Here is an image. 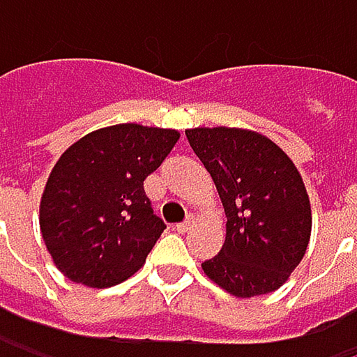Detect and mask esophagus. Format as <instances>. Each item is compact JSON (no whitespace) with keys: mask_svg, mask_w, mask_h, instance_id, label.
Here are the masks:
<instances>
[{"mask_svg":"<svg viewBox=\"0 0 357 357\" xmlns=\"http://www.w3.org/2000/svg\"><path fill=\"white\" fill-rule=\"evenodd\" d=\"M192 225H194V219H192V217H188L183 223H178V225H176V229H178L179 234H185V231H190V229H192Z\"/></svg>","mask_w":357,"mask_h":357,"instance_id":"1","label":"esophagus"}]
</instances>
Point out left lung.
Returning <instances> with one entry per match:
<instances>
[{
	"mask_svg": "<svg viewBox=\"0 0 357 357\" xmlns=\"http://www.w3.org/2000/svg\"><path fill=\"white\" fill-rule=\"evenodd\" d=\"M188 142L217 185L225 244L202 262L204 275L236 298L279 289L304 258L310 198L294 161L271 138L246 128H190Z\"/></svg>",
	"mask_w": 357,
	"mask_h": 357,
	"instance_id": "1",
	"label": "left lung"
}]
</instances>
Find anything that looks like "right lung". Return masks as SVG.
Returning a JSON list of instances; mask_svg holds the SVG:
<instances>
[{
    "label": "right lung",
    "mask_w": 357,
    "mask_h": 357,
    "mask_svg": "<svg viewBox=\"0 0 357 357\" xmlns=\"http://www.w3.org/2000/svg\"><path fill=\"white\" fill-rule=\"evenodd\" d=\"M178 140V130L115 123L61 153L40 196L38 225L63 277L103 289L142 268L165 229L144 179Z\"/></svg>",
    "instance_id": "1"
}]
</instances>
